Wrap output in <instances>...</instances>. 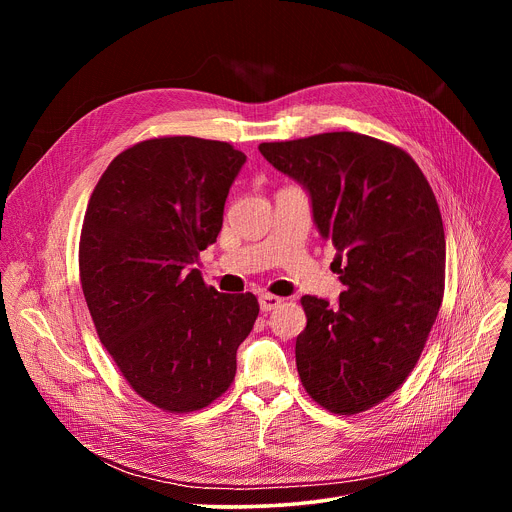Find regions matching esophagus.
Here are the masks:
<instances>
[{
    "label": "esophagus",
    "instance_id": "34e87169",
    "mask_svg": "<svg viewBox=\"0 0 512 512\" xmlns=\"http://www.w3.org/2000/svg\"><path fill=\"white\" fill-rule=\"evenodd\" d=\"M279 304H281V298H277L273 294H267V291L259 296V306H261L263 312H271V310L279 308Z\"/></svg>",
    "mask_w": 512,
    "mask_h": 512
}]
</instances>
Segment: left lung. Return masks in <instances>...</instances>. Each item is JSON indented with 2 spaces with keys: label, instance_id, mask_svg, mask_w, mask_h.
<instances>
[{
  "label": "left lung",
  "instance_id": "8db88e82",
  "mask_svg": "<svg viewBox=\"0 0 512 512\" xmlns=\"http://www.w3.org/2000/svg\"><path fill=\"white\" fill-rule=\"evenodd\" d=\"M259 152L308 188L346 287L336 308L302 298L300 381L330 413L367 411L415 369L444 300L446 235L435 194L405 150L371 135L318 133L261 143Z\"/></svg>",
  "mask_w": 512,
  "mask_h": 512
}]
</instances>
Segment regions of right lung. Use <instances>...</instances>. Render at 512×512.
<instances>
[{
	"mask_svg": "<svg viewBox=\"0 0 512 512\" xmlns=\"http://www.w3.org/2000/svg\"><path fill=\"white\" fill-rule=\"evenodd\" d=\"M245 154L227 141L164 135L123 150L99 178L79 243L83 294L129 387L166 413L221 397L259 302L218 294L198 269L216 243Z\"/></svg>",
	"mask_w": 512,
	"mask_h": 512,
	"instance_id": "obj_1",
	"label": "right lung"
}]
</instances>
